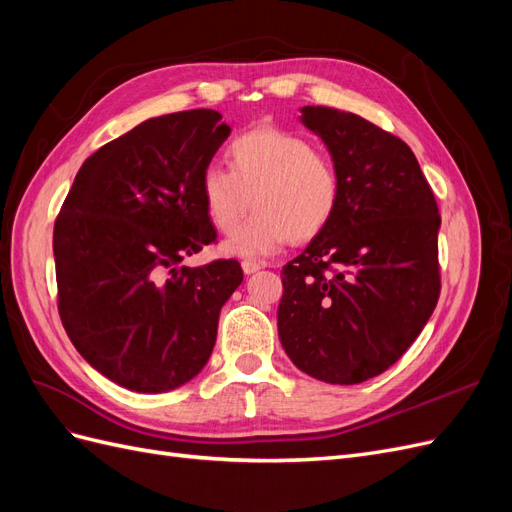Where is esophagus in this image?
Listing matches in <instances>:
<instances>
[{"mask_svg": "<svg viewBox=\"0 0 512 512\" xmlns=\"http://www.w3.org/2000/svg\"><path fill=\"white\" fill-rule=\"evenodd\" d=\"M262 267H265V265H262V262H256V260H243L241 262V269H243L245 275H252V273L260 271Z\"/></svg>", "mask_w": 512, "mask_h": 512, "instance_id": "obj_1", "label": "esophagus"}]
</instances>
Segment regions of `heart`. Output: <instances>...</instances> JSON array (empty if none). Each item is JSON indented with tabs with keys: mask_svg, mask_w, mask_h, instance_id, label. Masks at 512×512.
<instances>
[{
	"mask_svg": "<svg viewBox=\"0 0 512 512\" xmlns=\"http://www.w3.org/2000/svg\"><path fill=\"white\" fill-rule=\"evenodd\" d=\"M228 168L211 164L200 175V200L224 235L238 227L249 203L257 213L222 243V254L265 258L292 243H307L333 222L342 181L329 156L305 138L275 128L237 136L226 149Z\"/></svg>",
	"mask_w": 512,
	"mask_h": 512,
	"instance_id": "obj_1",
	"label": "heart"
}]
</instances>
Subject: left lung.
Masks as SVG:
<instances>
[{
  "mask_svg": "<svg viewBox=\"0 0 512 512\" xmlns=\"http://www.w3.org/2000/svg\"><path fill=\"white\" fill-rule=\"evenodd\" d=\"M342 198L327 230L282 269L280 342L307 376L359 384L389 369L440 297V213L412 149L374 123L303 106Z\"/></svg>",
  "mask_w": 512,
  "mask_h": 512,
  "instance_id": "left-lung-1",
  "label": "left lung"
}]
</instances>
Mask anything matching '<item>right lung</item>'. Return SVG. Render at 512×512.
Masks as SVG:
<instances>
[{
    "mask_svg": "<svg viewBox=\"0 0 512 512\" xmlns=\"http://www.w3.org/2000/svg\"><path fill=\"white\" fill-rule=\"evenodd\" d=\"M230 128L211 108L143 121L87 158L53 230L57 307L74 348L136 393H166L209 361L237 260L179 267L215 241L200 175Z\"/></svg>",
    "mask_w": 512,
    "mask_h": 512,
    "instance_id": "add662e5",
    "label": "right lung"
}]
</instances>
